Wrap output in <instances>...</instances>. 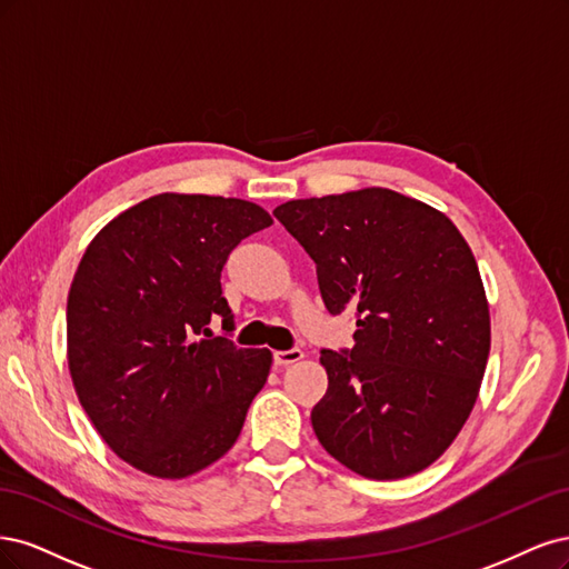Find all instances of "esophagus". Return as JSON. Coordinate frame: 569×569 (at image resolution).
Wrapping results in <instances>:
<instances>
[{
	"mask_svg": "<svg viewBox=\"0 0 569 569\" xmlns=\"http://www.w3.org/2000/svg\"><path fill=\"white\" fill-rule=\"evenodd\" d=\"M302 357H305L302 350H298V347H292V350H279V352H273V363H277V366H290V363L300 361Z\"/></svg>",
	"mask_w": 569,
	"mask_h": 569,
	"instance_id": "obj_1",
	"label": "esophagus"
}]
</instances>
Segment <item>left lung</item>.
<instances>
[{
    "mask_svg": "<svg viewBox=\"0 0 569 569\" xmlns=\"http://www.w3.org/2000/svg\"><path fill=\"white\" fill-rule=\"evenodd\" d=\"M273 217L315 260L326 309L357 317L352 350H321V447L371 480L428 468L461 432L489 357L466 238L447 214L378 187L288 200Z\"/></svg>",
    "mask_w": 569,
    "mask_h": 569,
    "instance_id": "obj_1",
    "label": "left lung"
}]
</instances>
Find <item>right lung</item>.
<instances>
[{
    "mask_svg": "<svg viewBox=\"0 0 569 569\" xmlns=\"http://www.w3.org/2000/svg\"><path fill=\"white\" fill-rule=\"evenodd\" d=\"M269 224L241 198L160 193L84 250L68 292V369L103 442L137 470L189 478L241 435L271 352L227 338L219 279L231 250ZM217 318L224 337L209 331Z\"/></svg>",
    "mask_w": 569,
    "mask_h": 569,
    "instance_id": "1",
    "label": "right lung"
}]
</instances>
